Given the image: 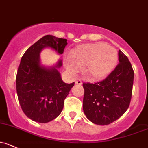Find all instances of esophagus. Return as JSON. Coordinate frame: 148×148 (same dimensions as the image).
<instances>
[{"mask_svg": "<svg viewBox=\"0 0 148 148\" xmlns=\"http://www.w3.org/2000/svg\"><path fill=\"white\" fill-rule=\"evenodd\" d=\"M75 84H76L80 85V86H81V85L82 84V81L80 80V79H77V80L75 82Z\"/></svg>", "mask_w": 148, "mask_h": 148, "instance_id": "obj_1", "label": "esophagus"}]
</instances>
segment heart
Masks as SVG:
<instances>
[{"label": "heart", "instance_id": "1", "mask_svg": "<svg viewBox=\"0 0 148 148\" xmlns=\"http://www.w3.org/2000/svg\"><path fill=\"white\" fill-rule=\"evenodd\" d=\"M119 62V53L113 47L102 42L81 45L65 57L64 66L72 74H77L86 65L85 74L94 81L102 80L113 72Z\"/></svg>", "mask_w": 148, "mask_h": 148}]
</instances>
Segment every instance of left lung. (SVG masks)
<instances>
[{
    "label": "left lung",
    "instance_id": "1",
    "mask_svg": "<svg viewBox=\"0 0 148 148\" xmlns=\"http://www.w3.org/2000/svg\"><path fill=\"white\" fill-rule=\"evenodd\" d=\"M119 64L103 81L84 83L83 110L91 122L108 125L124 114L130 105L134 71L128 59L119 51Z\"/></svg>",
    "mask_w": 148,
    "mask_h": 148
}]
</instances>
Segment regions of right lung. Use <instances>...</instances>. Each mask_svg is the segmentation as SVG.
Returning a JSON list of instances; mask_svg holds the SVG:
<instances>
[{"mask_svg":"<svg viewBox=\"0 0 148 148\" xmlns=\"http://www.w3.org/2000/svg\"><path fill=\"white\" fill-rule=\"evenodd\" d=\"M67 40L51 35L42 37L29 47L22 57L16 76V89L25 114L33 121L45 123L61 113L64 101L74 82L62 81L59 69L62 60L53 66H45L40 60L45 48H50L58 54H63Z\"/></svg>","mask_w":148,"mask_h":148,"instance_id":"add662e5","label":"right lung"}]
</instances>
